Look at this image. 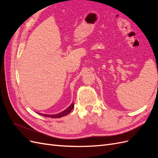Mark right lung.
Segmentation results:
<instances>
[{
    "label": "right lung",
    "instance_id": "1",
    "mask_svg": "<svg viewBox=\"0 0 158 158\" xmlns=\"http://www.w3.org/2000/svg\"><path fill=\"white\" fill-rule=\"evenodd\" d=\"M74 108V103H72L70 106L67 108L64 111H62L58 114H42V113H38L41 114L42 116L44 117H51V118H60L65 115H67V114L73 109Z\"/></svg>",
    "mask_w": 158,
    "mask_h": 158
}]
</instances>
